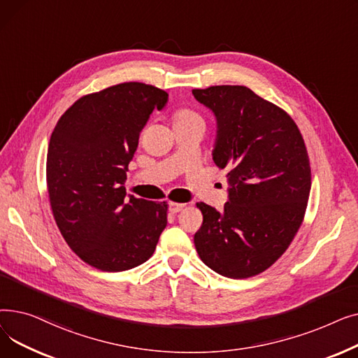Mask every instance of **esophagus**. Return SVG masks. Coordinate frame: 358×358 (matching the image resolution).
I'll list each match as a JSON object with an SVG mask.
<instances>
[{
  "mask_svg": "<svg viewBox=\"0 0 358 358\" xmlns=\"http://www.w3.org/2000/svg\"><path fill=\"white\" fill-rule=\"evenodd\" d=\"M184 203H174V201H169L168 203V210L171 212V213H178V212H181L182 209H184Z\"/></svg>",
  "mask_w": 358,
  "mask_h": 358,
  "instance_id": "obj_1",
  "label": "esophagus"
}]
</instances>
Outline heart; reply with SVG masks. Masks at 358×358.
I'll return each instance as SVG.
<instances>
[{"label": "heart", "instance_id": "obj_1", "mask_svg": "<svg viewBox=\"0 0 358 358\" xmlns=\"http://www.w3.org/2000/svg\"><path fill=\"white\" fill-rule=\"evenodd\" d=\"M187 122H201L197 113L192 110H178L174 115V124L187 123Z\"/></svg>", "mask_w": 358, "mask_h": 358}]
</instances>
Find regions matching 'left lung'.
<instances>
[{
  "label": "left lung",
  "mask_w": 358,
  "mask_h": 358,
  "mask_svg": "<svg viewBox=\"0 0 358 358\" xmlns=\"http://www.w3.org/2000/svg\"><path fill=\"white\" fill-rule=\"evenodd\" d=\"M216 119L215 164L228 168V201L219 212L197 203L194 245L206 266L229 278L267 270L302 224L310 166L302 135L286 111L243 85L193 90Z\"/></svg>",
  "instance_id": "obj_1"
}]
</instances>
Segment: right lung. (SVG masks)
Masks as SVG:
<instances>
[{"label":"right lung","mask_w":358,"mask_h":358,"mask_svg":"<svg viewBox=\"0 0 358 358\" xmlns=\"http://www.w3.org/2000/svg\"><path fill=\"white\" fill-rule=\"evenodd\" d=\"M168 103L154 85L124 83L75 101L56 123L46 180L56 224L69 248L101 271H126L152 257L166 204L126 196L127 165L149 116Z\"/></svg>","instance_id":"add662e5"}]
</instances>
